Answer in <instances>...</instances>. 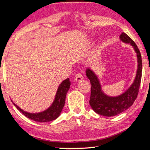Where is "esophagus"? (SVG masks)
<instances>
[{"label": "esophagus", "instance_id": "1", "mask_svg": "<svg viewBox=\"0 0 150 150\" xmlns=\"http://www.w3.org/2000/svg\"><path fill=\"white\" fill-rule=\"evenodd\" d=\"M83 76L82 75L81 73H78V74L75 76V80L76 81H80L81 80L83 79Z\"/></svg>", "mask_w": 150, "mask_h": 150}]
</instances>
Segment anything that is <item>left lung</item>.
Instances as JSON below:
<instances>
[{
  "label": "left lung",
  "instance_id": "8db88e82",
  "mask_svg": "<svg viewBox=\"0 0 150 150\" xmlns=\"http://www.w3.org/2000/svg\"><path fill=\"white\" fill-rule=\"evenodd\" d=\"M120 40L130 43L135 49L138 59V69L133 84L121 95L110 97L102 92L98 79L91 69H87L86 75L91 84V98L89 103L96 113L105 117H112L121 113L133 105L137 98L142 78V57L140 50L135 42L126 33L122 32L120 35Z\"/></svg>",
  "mask_w": 150,
  "mask_h": 150
}]
</instances>
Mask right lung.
<instances>
[{"mask_svg": "<svg viewBox=\"0 0 150 150\" xmlns=\"http://www.w3.org/2000/svg\"><path fill=\"white\" fill-rule=\"evenodd\" d=\"M70 85H71V82H70L69 78L62 81V83L59 85L57 88L53 103L49 108L43 112H39V113H30V112L24 111L13 103L14 105L24 116L31 120L39 122L52 121L59 117L64 105H65L66 94L69 90Z\"/></svg>", "mask_w": 150, "mask_h": 150, "instance_id": "add662e5", "label": "right lung"}]
</instances>
